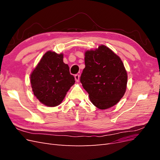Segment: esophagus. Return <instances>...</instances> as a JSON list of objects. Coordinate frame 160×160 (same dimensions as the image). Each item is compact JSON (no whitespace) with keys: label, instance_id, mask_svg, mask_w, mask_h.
Instances as JSON below:
<instances>
[{"label":"esophagus","instance_id":"esophagus-1","mask_svg":"<svg viewBox=\"0 0 160 160\" xmlns=\"http://www.w3.org/2000/svg\"><path fill=\"white\" fill-rule=\"evenodd\" d=\"M79 78H80V75L79 74H76L75 75V79L77 82H79Z\"/></svg>","mask_w":160,"mask_h":160}]
</instances>
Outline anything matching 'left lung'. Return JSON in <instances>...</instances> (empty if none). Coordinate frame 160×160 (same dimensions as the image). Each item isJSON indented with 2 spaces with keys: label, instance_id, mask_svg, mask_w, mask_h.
<instances>
[{
  "label": "left lung",
  "instance_id": "obj_1",
  "mask_svg": "<svg viewBox=\"0 0 160 160\" xmlns=\"http://www.w3.org/2000/svg\"><path fill=\"white\" fill-rule=\"evenodd\" d=\"M80 81L89 99L100 109L117 104L125 93L128 75L120 58L105 45L85 53Z\"/></svg>",
  "mask_w": 160,
  "mask_h": 160
}]
</instances>
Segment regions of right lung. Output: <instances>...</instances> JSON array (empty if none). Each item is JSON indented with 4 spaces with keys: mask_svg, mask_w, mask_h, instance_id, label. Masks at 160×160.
<instances>
[{
    "mask_svg": "<svg viewBox=\"0 0 160 160\" xmlns=\"http://www.w3.org/2000/svg\"><path fill=\"white\" fill-rule=\"evenodd\" d=\"M69 67L63 62V55L47 51L31 75L34 95L49 107L59 105L75 83Z\"/></svg>",
    "mask_w": 160,
    "mask_h": 160,
    "instance_id": "add662e5",
    "label": "right lung"
}]
</instances>
